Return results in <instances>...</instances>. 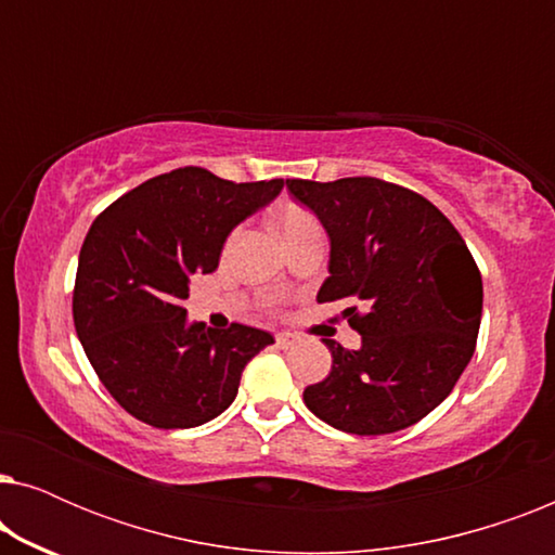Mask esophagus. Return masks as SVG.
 <instances>
[{
    "instance_id": "obj_1",
    "label": "esophagus",
    "mask_w": 555,
    "mask_h": 555,
    "mask_svg": "<svg viewBox=\"0 0 555 555\" xmlns=\"http://www.w3.org/2000/svg\"><path fill=\"white\" fill-rule=\"evenodd\" d=\"M275 340H278L280 348H291V346H295V336H293V333H278Z\"/></svg>"
}]
</instances>
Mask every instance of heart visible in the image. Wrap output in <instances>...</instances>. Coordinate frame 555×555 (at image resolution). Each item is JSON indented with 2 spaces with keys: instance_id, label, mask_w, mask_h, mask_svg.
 <instances>
[{
  "instance_id": "1",
  "label": "heart",
  "mask_w": 555,
  "mask_h": 555,
  "mask_svg": "<svg viewBox=\"0 0 555 555\" xmlns=\"http://www.w3.org/2000/svg\"><path fill=\"white\" fill-rule=\"evenodd\" d=\"M275 224H278V232L283 234V240L287 242V240H293L295 234L308 232V230H315L318 219H315L313 215H310L308 209L298 207V204H285V207L278 211Z\"/></svg>"
}]
</instances>
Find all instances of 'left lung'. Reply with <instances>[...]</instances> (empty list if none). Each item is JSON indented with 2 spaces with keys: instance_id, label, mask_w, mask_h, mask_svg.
I'll use <instances>...</instances> for the list:
<instances>
[{
  "instance_id": "left-lung-1",
  "label": "left lung",
  "mask_w": 555,
  "mask_h": 555,
  "mask_svg": "<svg viewBox=\"0 0 555 555\" xmlns=\"http://www.w3.org/2000/svg\"><path fill=\"white\" fill-rule=\"evenodd\" d=\"M321 219L331 262L318 302L361 333L348 351L325 340L331 374L302 391L318 420L348 435H391L442 404L475 353L482 278L465 240L422 194L374 177L287 179Z\"/></svg>"
}]
</instances>
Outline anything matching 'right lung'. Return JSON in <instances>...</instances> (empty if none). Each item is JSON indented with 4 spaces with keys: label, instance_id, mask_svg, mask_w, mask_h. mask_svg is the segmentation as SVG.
I'll return each instance as SVG.
<instances>
[{
    "label": "right lung",
    "instance_id": "obj_1",
    "mask_svg": "<svg viewBox=\"0 0 555 555\" xmlns=\"http://www.w3.org/2000/svg\"><path fill=\"white\" fill-rule=\"evenodd\" d=\"M285 181L219 179L184 166L120 196L80 247L73 321L111 397L156 429L215 420L237 397L242 371L275 344L268 331L189 323V280L215 272L234 227Z\"/></svg>",
    "mask_w": 555,
    "mask_h": 555
}]
</instances>
